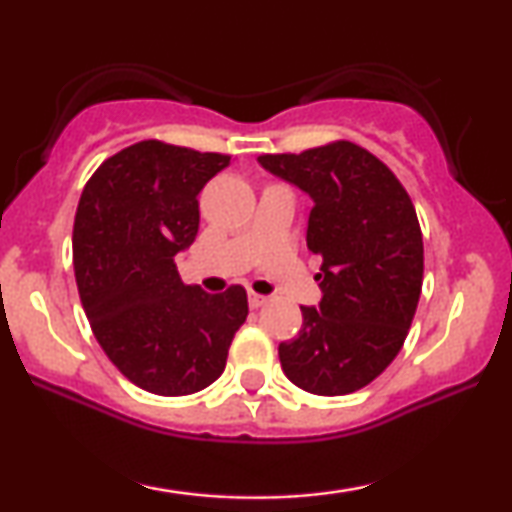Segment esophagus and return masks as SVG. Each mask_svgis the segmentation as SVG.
I'll list each match as a JSON object with an SVG mask.
<instances>
[{"instance_id":"obj_1","label":"esophagus","mask_w":512,"mask_h":512,"mask_svg":"<svg viewBox=\"0 0 512 512\" xmlns=\"http://www.w3.org/2000/svg\"><path fill=\"white\" fill-rule=\"evenodd\" d=\"M265 303H268V298L261 296V293H254V291L249 293V307H254V310H256V307H261Z\"/></svg>"}]
</instances>
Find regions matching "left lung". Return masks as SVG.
<instances>
[{
  "instance_id": "left-lung-1",
  "label": "left lung",
  "mask_w": 512,
  "mask_h": 512,
  "mask_svg": "<svg viewBox=\"0 0 512 512\" xmlns=\"http://www.w3.org/2000/svg\"><path fill=\"white\" fill-rule=\"evenodd\" d=\"M265 170L312 198L307 249L321 256L319 307L279 345L282 370L317 396H345L401 352L424 279L415 205L396 174L363 146L338 139L303 153H263Z\"/></svg>"
}]
</instances>
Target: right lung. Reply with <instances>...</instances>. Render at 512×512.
I'll return each mask as SVG.
<instances>
[{
    "instance_id": "1",
    "label": "right lung",
    "mask_w": 512,
    "mask_h": 512,
    "mask_svg": "<svg viewBox=\"0 0 512 512\" xmlns=\"http://www.w3.org/2000/svg\"><path fill=\"white\" fill-rule=\"evenodd\" d=\"M228 163L144 139L83 186L72 235L81 305L111 363L151 394L188 396L219 380L249 314L244 286L205 293L177 270L198 235V193Z\"/></svg>"
}]
</instances>
